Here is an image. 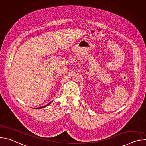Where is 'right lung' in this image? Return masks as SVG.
<instances>
[{"label": "right lung", "instance_id": "add662e5", "mask_svg": "<svg viewBox=\"0 0 146 146\" xmlns=\"http://www.w3.org/2000/svg\"><path fill=\"white\" fill-rule=\"evenodd\" d=\"M51 103V102H50V103H49L48 104H47V105H46V106H43V107H40V108H37V109H41V108H45V107H46L47 106H48V105H50V104Z\"/></svg>", "mask_w": 146, "mask_h": 146}]
</instances>
